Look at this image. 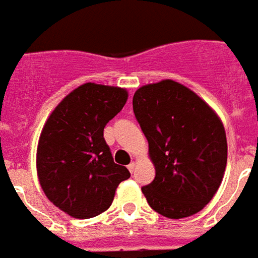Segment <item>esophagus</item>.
<instances>
[{"mask_svg": "<svg viewBox=\"0 0 258 258\" xmlns=\"http://www.w3.org/2000/svg\"><path fill=\"white\" fill-rule=\"evenodd\" d=\"M135 162H131V163H129V165H127V169H129V172H131V173H133V170H135Z\"/></svg>", "mask_w": 258, "mask_h": 258, "instance_id": "obj_1", "label": "esophagus"}]
</instances>
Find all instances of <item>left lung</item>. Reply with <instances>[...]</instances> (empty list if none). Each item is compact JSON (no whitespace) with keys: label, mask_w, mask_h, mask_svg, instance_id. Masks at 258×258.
Returning <instances> with one entry per match:
<instances>
[{"label":"left lung","mask_w":258,"mask_h":258,"mask_svg":"<svg viewBox=\"0 0 258 258\" xmlns=\"http://www.w3.org/2000/svg\"><path fill=\"white\" fill-rule=\"evenodd\" d=\"M133 113L156 169L142 191L169 219L196 214L216 195L227 165L223 123L189 88L166 79L133 95Z\"/></svg>","instance_id":"left-lung-1"}]
</instances>
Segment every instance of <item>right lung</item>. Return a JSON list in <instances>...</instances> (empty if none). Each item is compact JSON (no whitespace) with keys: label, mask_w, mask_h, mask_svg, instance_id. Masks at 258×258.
<instances>
[{"label":"right lung","mask_w":258,"mask_h":258,"mask_svg":"<svg viewBox=\"0 0 258 258\" xmlns=\"http://www.w3.org/2000/svg\"><path fill=\"white\" fill-rule=\"evenodd\" d=\"M122 88L85 84L55 108L36 152V170L46 198L75 219L108 210L120 181L131 177L116 165L103 129L125 106Z\"/></svg>","instance_id":"1"}]
</instances>
